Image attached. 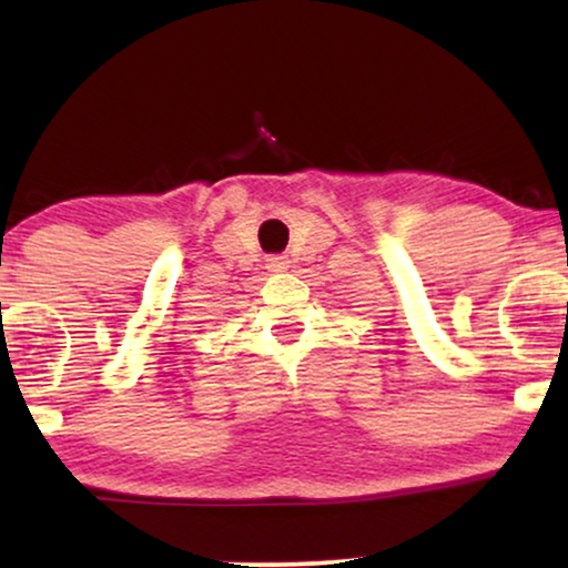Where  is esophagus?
Instances as JSON below:
<instances>
[{
  "label": "esophagus",
  "mask_w": 568,
  "mask_h": 568,
  "mask_svg": "<svg viewBox=\"0 0 568 568\" xmlns=\"http://www.w3.org/2000/svg\"><path fill=\"white\" fill-rule=\"evenodd\" d=\"M266 268L268 271H286L290 268V261H286V255H268Z\"/></svg>",
  "instance_id": "obj_1"
}]
</instances>
